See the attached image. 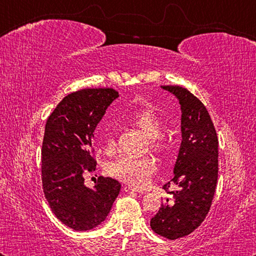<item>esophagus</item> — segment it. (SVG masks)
Listing matches in <instances>:
<instances>
[{"mask_svg": "<svg viewBox=\"0 0 256 256\" xmlns=\"http://www.w3.org/2000/svg\"><path fill=\"white\" fill-rule=\"evenodd\" d=\"M124 190H125V192H136V193H140V194H144V190L134 188V186H131V185L125 186Z\"/></svg>", "mask_w": 256, "mask_h": 256, "instance_id": "1", "label": "esophagus"}]
</instances>
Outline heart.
<instances>
[{"label":"heart","instance_id":"heart-1","mask_svg":"<svg viewBox=\"0 0 256 256\" xmlns=\"http://www.w3.org/2000/svg\"><path fill=\"white\" fill-rule=\"evenodd\" d=\"M130 120L146 138H150V148L154 152L158 154L167 152L170 146H168L166 138L162 136L164 131L162 124L154 110H150V108L138 110L132 115ZM105 146L107 151L114 149L115 140L112 133L107 136ZM156 170H157L156 160L148 157V156H144V157L123 156V157L110 164L107 170L110 176L124 182V183L131 184L133 186H142L151 180Z\"/></svg>","mask_w":256,"mask_h":256}]
</instances>
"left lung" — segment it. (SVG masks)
I'll return each mask as SVG.
<instances>
[{
    "label": "left lung",
    "mask_w": 256,
    "mask_h": 256,
    "mask_svg": "<svg viewBox=\"0 0 256 256\" xmlns=\"http://www.w3.org/2000/svg\"><path fill=\"white\" fill-rule=\"evenodd\" d=\"M178 99L182 144L174 177L164 185L172 194L151 218L150 227L168 240L184 237L200 226L210 210L218 180V136L206 106L188 89L162 86ZM170 184L176 188L168 191Z\"/></svg>",
    "instance_id": "8db88e82"
}]
</instances>
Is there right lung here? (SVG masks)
I'll use <instances>...</instances> for the list:
<instances>
[{"mask_svg": "<svg viewBox=\"0 0 256 256\" xmlns=\"http://www.w3.org/2000/svg\"><path fill=\"white\" fill-rule=\"evenodd\" d=\"M118 97L112 88L82 89L62 99L47 118L42 148V190L53 214L73 230L100 224L120 190V182L99 177L92 188L84 174L96 170L92 138L107 107Z\"/></svg>", "mask_w": 256, "mask_h": 256, "instance_id": "obj_1", "label": "right lung"}]
</instances>
